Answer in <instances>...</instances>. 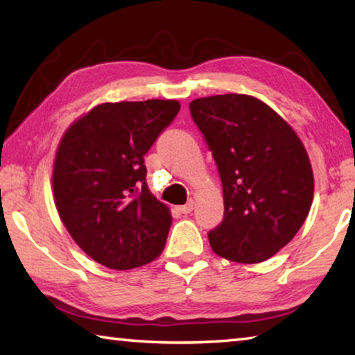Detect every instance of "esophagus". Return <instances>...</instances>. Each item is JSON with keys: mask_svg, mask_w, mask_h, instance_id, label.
Listing matches in <instances>:
<instances>
[{"mask_svg": "<svg viewBox=\"0 0 355 355\" xmlns=\"http://www.w3.org/2000/svg\"><path fill=\"white\" fill-rule=\"evenodd\" d=\"M194 207H196V202L191 199V200H188V203H186V205L180 207V211H182L183 214H189L192 209H194Z\"/></svg>", "mask_w": 355, "mask_h": 355, "instance_id": "esophagus-1", "label": "esophagus"}]
</instances>
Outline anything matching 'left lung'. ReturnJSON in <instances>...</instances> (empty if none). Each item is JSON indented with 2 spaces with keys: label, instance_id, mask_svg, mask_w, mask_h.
Wrapping results in <instances>:
<instances>
[{
  "label": "left lung",
  "instance_id": "left-lung-1",
  "mask_svg": "<svg viewBox=\"0 0 355 355\" xmlns=\"http://www.w3.org/2000/svg\"><path fill=\"white\" fill-rule=\"evenodd\" d=\"M224 191V219L208 233L214 254L260 263L286 245L307 219L313 171L294 130L255 97L213 95L189 103Z\"/></svg>",
  "mask_w": 355,
  "mask_h": 355
}]
</instances>
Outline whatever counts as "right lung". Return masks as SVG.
<instances>
[{
    "instance_id": "1",
    "label": "right lung",
    "mask_w": 355,
    "mask_h": 355,
    "mask_svg": "<svg viewBox=\"0 0 355 355\" xmlns=\"http://www.w3.org/2000/svg\"><path fill=\"white\" fill-rule=\"evenodd\" d=\"M178 111L177 100L103 103L62 136L53 167L58 213L106 268H139L164 249L172 216L147 188L144 155Z\"/></svg>"
}]
</instances>
